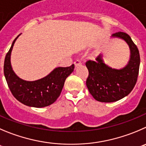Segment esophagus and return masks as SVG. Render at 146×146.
Here are the masks:
<instances>
[{
    "instance_id": "1",
    "label": "esophagus",
    "mask_w": 146,
    "mask_h": 146,
    "mask_svg": "<svg viewBox=\"0 0 146 146\" xmlns=\"http://www.w3.org/2000/svg\"><path fill=\"white\" fill-rule=\"evenodd\" d=\"M82 63H81V61L79 60V59H77V60L74 62V65H75V66L77 67V66H80V65H81Z\"/></svg>"
}]
</instances>
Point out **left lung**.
Segmentation results:
<instances>
[{
	"label": "left lung",
	"mask_w": 146,
	"mask_h": 146,
	"mask_svg": "<svg viewBox=\"0 0 146 146\" xmlns=\"http://www.w3.org/2000/svg\"><path fill=\"white\" fill-rule=\"evenodd\" d=\"M112 37L121 38L128 45L130 56L127 64L122 69H113L105 64L102 54L95 61L89 60L85 64L89 71L86 82L89 92L102 102H115L129 95L136 84L139 72V51L130 36L117 32Z\"/></svg>",
	"instance_id": "1"
}]
</instances>
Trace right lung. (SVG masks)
<instances>
[{"label": "right lung", "mask_w": 146, "mask_h": 146, "mask_svg": "<svg viewBox=\"0 0 146 146\" xmlns=\"http://www.w3.org/2000/svg\"><path fill=\"white\" fill-rule=\"evenodd\" d=\"M19 34L12 43L4 61V75L12 95L23 105L34 108H44L53 104L61 94L66 77L74 71V65L55 68L44 78L36 81H26L13 72L11 64L13 46Z\"/></svg>", "instance_id": "right-lung-1"}]
</instances>
